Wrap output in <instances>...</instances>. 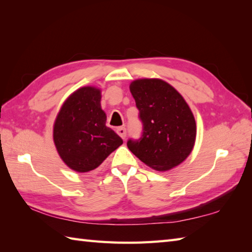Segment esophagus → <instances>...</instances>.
Returning <instances> with one entry per match:
<instances>
[{"label": "esophagus", "mask_w": 252, "mask_h": 252, "mask_svg": "<svg viewBox=\"0 0 252 252\" xmlns=\"http://www.w3.org/2000/svg\"><path fill=\"white\" fill-rule=\"evenodd\" d=\"M117 133H118V134H119V136L122 138V140H125L126 136V127H123V126L118 127V129H117Z\"/></svg>", "instance_id": "esophagus-1"}]
</instances>
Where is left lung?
<instances>
[{"mask_svg": "<svg viewBox=\"0 0 252 252\" xmlns=\"http://www.w3.org/2000/svg\"><path fill=\"white\" fill-rule=\"evenodd\" d=\"M130 91L143 123L140 140H129L130 151L157 171L175 168L189 156L196 141L194 115L178 91L161 79H137Z\"/></svg>", "mask_w": 252, "mask_h": 252, "instance_id": "left-lung-1", "label": "left lung"}]
</instances>
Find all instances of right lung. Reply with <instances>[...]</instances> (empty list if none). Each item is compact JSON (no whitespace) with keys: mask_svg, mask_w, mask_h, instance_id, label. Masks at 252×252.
Returning <instances> with one entry per match:
<instances>
[{"mask_svg":"<svg viewBox=\"0 0 252 252\" xmlns=\"http://www.w3.org/2000/svg\"><path fill=\"white\" fill-rule=\"evenodd\" d=\"M101 92L83 87L68 96L54 122L53 140L67 167L76 172L96 169L122 145V138L106 126Z\"/></svg>","mask_w":252,"mask_h":252,"instance_id":"obj_1","label":"right lung"}]
</instances>
